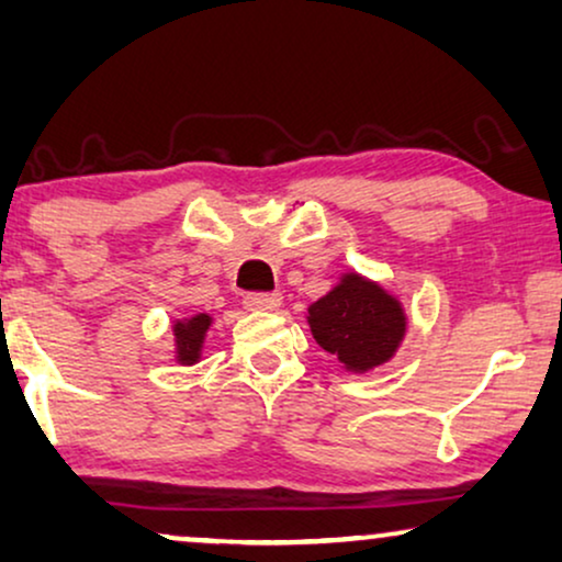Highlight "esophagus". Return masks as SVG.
Returning a JSON list of instances; mask_svg holds the SVG:
<instances>
[{
  "label": "esophagus",
  "mask_w": 562,
  "mask_h": 562,
  "mask_svg": "<svg viewBox=\"0 0 562 562\" xmlns=\"http://www.w3.org/2000/svg\"><path fill=\"white\" fill-rule=\"evenodd\" d=\"M243 304L252 312H273L281 304V294L279 291H250L245 294Z\"/></svg>",
  "instance_id": "1"
}]
</instances>
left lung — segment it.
<instances>
[{
    "label": "left lung",
    "mask_w": 562,
    "mask_h": 562,
    "mask_svg": "<svg viewBox=\"0 0 562 562\" xmlns=\"http://www.w3.org/2000/svg\"><path fill=\"white\" fill-rule=\"evenodd\" d=\"M310 327L314 340L348 371H368L394 356L406 317L379 283L350 273L310 306Z\"/></svg>",
    "instance_id": "1"
}]
</instances>
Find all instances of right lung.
Wrapping results in <instances>:
<instances>
[{"instance_id": "1", "label": "right lung", "mask_w": 562, "mask_h": 562, "mask_svg": "<svg viewBox=\"0 0 562 562\" xmlns=\"http://www.w3.org/2000/svg\"><path fill=\"white\" fill-rule=\"evenodd\" d=\"M212 319L210 314H196L187 322H176L173 335H176V345H179V363H196L199 350H202L204 335L210 329Z\"/></svg>"}]
</instances>
